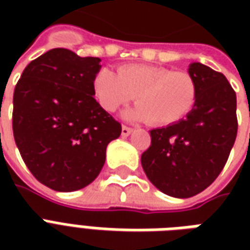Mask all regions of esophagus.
<instances>
[{"mask_svg": "<svg viewBox=\"0 0 250 250\" xmlns=\"http://www.w3.org/2000/svg\"><path fill=\"white\" fill-rule=\"evenodd\" d=\"M132 132V128H130V127H127V125H123L122 127V136H128Z\"/></svg>", "mask_w": 250, "mask_h": 250, "instance_id": "esophagus-1", "label": "esophagus"}]
</instances>
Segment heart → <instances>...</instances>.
<instances>
[{"instance_id":"b5f03b06","label":"heart","mask_w":250,"mask_h":250,"mask_svg":"<svg viewBox=\"0 0 250 250\" xmlns=\"http://www.w3.org/2000/svg\"><path fill=\"white\" fill-rule=\"evenodd\" d=\"M93 89L105 111L115 112L136 98L138 104L125 109L130 120H150L151 125L175 123L190 112L197 100V83L188 72L143 64L122 65L116 75L102 69L93 79Z\"/></svg>"}]
</instances>
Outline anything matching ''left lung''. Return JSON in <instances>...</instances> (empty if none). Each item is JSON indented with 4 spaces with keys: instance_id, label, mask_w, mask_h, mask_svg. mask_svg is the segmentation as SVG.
Returning <instances> with one entry per match:
<instances>
[{
    "instance_id": "obj_1",
    "label": "left lung",
    "mask_w": 250,
    "mask_h": 250,
    "mask_svg": "<svg viewBox=\"0 0 250 250\" xmlns=\"http://www.w3.org/2000/svg\"><path fill=\"white\" fill-rule=\"evenodd\" d=\"M197 100L185 119L150 131L142 167L158 190L190 198L220 175L237 136L236 92L221 72L191 62Z\"/></svg>"
}]
</instances>
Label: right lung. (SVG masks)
<instances>
[{"instance_id":"right-lung-1","label":"right lung","mask_w":250,"mask_h":250,"mask_svg":"<svg viewBox=\"0 0 250 250\" xmlns=\"http://www.w3.org/2000/svg\"><path fill=\"white\" fill-rule=\"evenodd\" d=\"M99 57L51 49L25 68L14 88L13 135L26 167L56 191L95 181L122 125L95 100Z\"/></svg>"}]
</instances>
